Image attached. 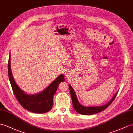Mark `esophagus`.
<instances>
[{"instance_id": "esophagus-1", "label": "esophagus", "mask_w": 133, "mask_h": 133, "mask_svg": "<svg viewBox=\"0 0 133 133\" xmlns=\"http://www.w3.org/2000/svg\"><path fill=\"white\" fill-rule=\"evenodd\" d=\"M65 76H68V74L67 73H65Z\"/></svg>"}]
</instances>
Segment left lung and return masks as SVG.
<instances>
[{
	"label": "left lung",
	"instance_id": "left-lung-1",
	"mask_svg": "<svg viewBox=\"0 0 133 133\" xmlns=\"http://www.w3.org/2000/svg\"><path fill=\"white\" fill-rule=\"evenodd\" d=\"M69 88L70 92L71 98H72L73 105L74 109L76 111L78 112L79 114L84 115H91L94 114H96V113H99L103 111H104L111 104L112 102L115 99L116 95H117L118 91L115 94L114 96L113 97L112 99L110 100V101L107 103L106 104L102 105V106H98V107H86L83 106L82 104H81L78 100L77 99V97L76 95V94L75 91H74L71 85H69Z\"/></svg>",
	"mask_w": 133,
	"mask_h": 133
}]
</instances>
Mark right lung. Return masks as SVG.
I'll return each instance as SVG.
<instances>
[{"label": "right lung", "mask_w": 133, "mask_h": 133, "mask_svg": "<svg viewBox=\"0 0 133 133\" xmlns=\"http://www.w3.org/2000/svg\"><path fill=\"white\" fill-rule=\"evenodd\" d=\"M8 71L13 91L22 107L35 113H43L50 111L53 105V96L60 83L65 80L63 74L58 76L43 91L34 94H28L18 87L13 77L11 68V54L9 56Z\"/></svg>", "instance_id": "1"}]
</instances>
